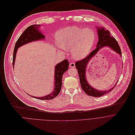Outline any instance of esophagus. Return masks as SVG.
<instances>
[{"instance_id":"esophagus-1","label":"esophagus","mask_w":135,"mask_h":135,"mask_svg":"<svg viewBox=\"0 0 135 135\" xmlns=\"http://www.w3.org/2000/svg\"><path fill=\"white\" fill-rule=\"evenodd\" d=\"M70 67L71 68H75V64L73 62H71V63H70Z\"/></svg>"}]
</instances>
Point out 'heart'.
Masks as SVG:
<instances>
[{
	"label": "heart",
	"instance_id": "obj_1",
	"mask_svg": "<svg viewBox=\"0 0 135 135\" xmlns=\"http://www.w3.org/2000/svg\"><path fill=\"white\" fill-rule=\"evenodd\" d=\"M55 38L61 47L71 50L74 58L82 59L88 54L93 48L96 35L91 29L72 26L58 31Z\"/></svg>",
	"mask_w": 135,
	"mask_h": 135
}]
</instances>
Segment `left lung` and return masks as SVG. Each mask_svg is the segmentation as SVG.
Wrapping results in <instances>:
<instances>
[{
    "instance_id": "1",
    "label": "left lung",
    "mask_w": 135,
    "mask_h": 135,
    "mask_svg": "<svg viewBox=\"0 0 135 135\" xmlns=\"http://www.w3.org/2000/svg\"><path fill=\"white\" fill-rule=\"evenodd\" d=\"M97 33L98 35V41L97 42L96 48L92 51L84 59L76 61L75 63V67L78 70V74L80 79V83L83 90L89 96L93 97H100L105 94L112 91L115 85L111 89L105 90L100 91L97 90L91 87L86 80V69L87 65L89 61L96 54L98 50L104 47H109L114 50L120 56H121V50L120 47L116 40V39L110 34L109 30H105L104 28L97 27Z\"/></svg>"
}]
</instances>
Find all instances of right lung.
<instances>
[{
    "instance_id": "right-lung-1",
    "label": "right lung",
    "mask_w": 135,
    "mask_h": 135,
    "mask_svg": "<svg viewBox=\"0 0 135 135\" xmlns=\"http://www.w3.org/2000/svg\"><path fill=\"white\" fill-rule=\"evenodd\" d=\"M40 27L39 24L31 25L27 28L23 33L20 36L17 41L16 42L14 52H13V66L14 67V63L16 58V54L17 48L21 46L33 41L44 39L45 37L41 34V32L39 30ZM69 63L68 60H64L55 66V80H54V89L53 91L45 96L41 97H37L35 96H30L33 98L40 99V100H49L53 99L56 97L60 93L62 85V76L63 74L68 70ZM30 96V95H29Z\"/></svg>"
}]
</instances>
